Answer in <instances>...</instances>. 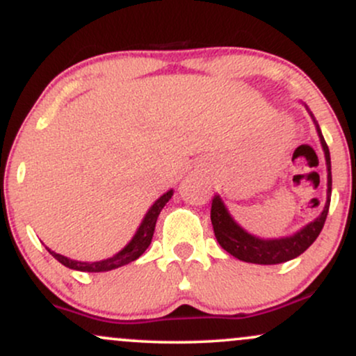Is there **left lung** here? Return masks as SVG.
<instances>
[{
  "mask_svg": "<svg viewBox=\"0 0 356 356\" xmlns=\"http://www.w3.org/2000/svg\"><path fill=\"white\" fill-rule=\"evenodd\" d=\"M306 110H308V113L313 118L318 137H320L321 142V149L325 152L326 174H328L326 175L325 207H323L321 214L316 219L306 224L305 227H301L295 234L277 239H263L243 229L232 218L231 212L227 211L226 204L220 199V195H214L211 207V222L212 227H214L216 239H218V243L224 251H227L231 256L238 257L241 261L254 264H280L295 259V257L303 254L306 249L312 246L318 236H320L323 226H325L326 216H328L330 209V201H332V159H330L328 145H326L325 138H323L316 118L313 117L308 107H306Z\"/></svg>",
  "mask_w": 356,
  "mask_h": 356,
  "instance_id": "left-lung-1",
  "label": "left lung"
}]
</instances>
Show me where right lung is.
I'll list each match as a JSON object with an SVG mask.
<instances>
[{
	"label": "right lung",
	"mask_w": 356,
	"mask_h": 356,
	"mask_svg": "<svg viewBox=\"0 0 356 356\" xmlns=\"http://www.w3.org/2000/svg\"><path fill=\"white\" fill-rule=\"evenodd\" d=\"M172 194H174L172 189L167 191L165 194H162L161 197H159L157 201H155L152 206H150V209L145 212L144 219H142L140 226H138V229H137L136 234H134V238L129 241V244H127L124 249H120V251H118L117 254H113L112 257H107V259L93 261V263H90V261L70 259V257L51 251L50 248H47V251L50 252V254L55 257L58 263L63 264V266L75 269V271L105 273V271H112V269H117L120 266H125V264H129V263H132V261L138 259V257L144 254L145 249L150 246V241H152L155 222H157L159 214H161V211L164 209L165 204L169 202V199L172 197Z\"/></svg>",
	"instance_id": "right-lung-1"
}]
</instances>
